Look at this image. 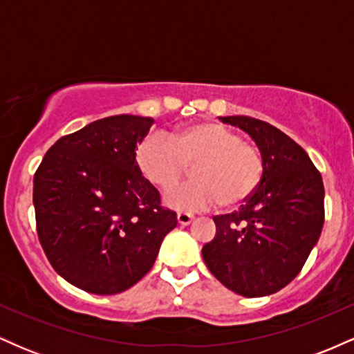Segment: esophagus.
Masks as SVG:
<instances>
[{
	"instance_id": "obj_1",
	"label": "esophagus",
	"mask_w": 354,
	"mask_h": 354,
	"mask_svg": "<svg viewBox=\"0 0 354 354\" xmlns=\"http://www.w3.org/2000/svg\"><path fill=\"white\" fill-rule=\"evenodd\" d=\"M176 219H178V223H180L181 226H188L189 223L194 219V216H193V214H189V213H178Z\"/></svg>"
}]
</instances>
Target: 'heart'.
<instances>
[{
	"instance_id": "1",
	"label": "heart",
	"mask_w": 354,
	"mask_h": 354,
	"mask_svg": "<svg viewBox=\"0 0 354 354\" xmlns=\"http://www.w3.org/2000/svg\"><path fill=\"white\" fill-rule=\"evenodd\" d=\"M193 181L165 194L169 208L203 211L221 203L234 208L250 200L265 178V158L239 133L213 121L180 126L169 136L149 135L136 145L135 163L149 185L168 189L192 165Z\"/></svg>"
}]
</instances>
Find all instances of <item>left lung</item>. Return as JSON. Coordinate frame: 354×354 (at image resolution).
I'll use <instances>...</instances> for the list:
<instances>
[{
    "instance_id": "obj_1",
    "label": "left lung",
    "mask_w": 354,
    "mask_h": 354,
    "mask_svg": "<svg viewBox=\"0 0 354 354\" xmlns=\"http://www.w3.org/2000/svg\"><path fill=\"white\" fill-rule=\"evenodd\" d=\"M254 140L265 178L238 211L213 216L216 234L203 246L211 274L246 298L273 295L301 271L324 223L323 178L306 151L273 124L219 118Z\"/></svg>"
}]
</instances>
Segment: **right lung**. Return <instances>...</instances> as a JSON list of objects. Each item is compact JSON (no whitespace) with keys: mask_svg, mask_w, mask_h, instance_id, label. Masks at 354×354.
Listing matches in <instances>:
<instances>
[{"mask_svg":"<svg viewBox=\"0 0 354 354\" xmlns=\"http://www.w3.org/2000/svg\"><path fill=\"white\" fill-rule=\"evenodd\" d=\"M153 118L116 115L59 138L33 180L36 231L48 261L80 290L116 295L156 261L176 213L135 163Z\"/></svg>","mask_w":354,"mask_h":354,"instance_id":"obj_1","label":"right lung"}]
</instances>
